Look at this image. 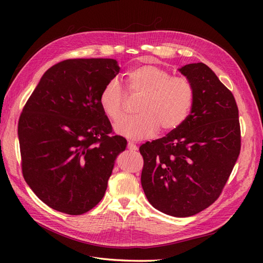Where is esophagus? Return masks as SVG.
<instances>
[{
	"label": "esophagus",
	"mask_w": 263,
	"mask_h": 263,
	"mask_svg": "<svg viewBox=\"0 0 263 263\" xmlns=\"http://www.w3.org/2000/svg\"><path fill=\"white\" fill-rule=\"evenodd\" d=\"M127 147H128L129 150H137V149H138V146L135 145L134 142H132V141L128 142V145H127Z\"/></svg>",
	"instance_id": "obj_1"
}]
</instances>
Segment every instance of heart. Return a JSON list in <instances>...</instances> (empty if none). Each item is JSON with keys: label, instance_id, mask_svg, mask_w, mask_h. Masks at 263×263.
Returning a JSON list of instances; mask_svg holds the SVG:
<instances>
[{"label": "heart", "instance_id": "1", "mask_svg": "<svg viewBox=\"0 0 263 263\" xmlns=\"http://www.w3.org/2000/svg\"><path fill=\"white\" fill-rule=\"evenodd\" d=\"M129 93L141 95L136 117L124 118L115 130L130 139L154 136L161 127L163 132L177 129L191 112L194 102V87L186 78L171 77L168 71L145 65L127 73ZM125 94L116 80L103 87L99 103L110 121L117 122L124 115Z\"/></svg>", "mask_w": 263, "mask_h": 263}]
</instances>
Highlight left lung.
<instances>
[{"instance_id": "8db88e82", "label": "left lung", "mask_w": 263, "mask_h": 263, "mask_svg": "<svg viewBox=\"0 0 263 263\" xmlns=\"http://www.w3.org/2000/svg\"><path fill=\"white\" fill-rule=\"evenodd\" d=\"M194 87L186 121L139 148L141 185L155 209L189 217L219 197L240 154V125L233 93L202 62L179 69Z\"/></svg>"}]
</instances>
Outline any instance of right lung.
Instances as JSON below:
<instances>
[{
	"label": "right lung",
	"mask_w": 263,
	"mask_h": 263,
	"mask_svg": "<svg viewBox=\"0 0 263 263\" xmlns=\"http://www.w3.org/2000/svg\"><path fill=\"white\" fill-rule=\"evenodd\" d=\"M114 59H68L46 71L18 121L22 171L29 187L49 208L81 215L105 194L122 136L99 98L118 74Z\"/></svg>",
	"instance_id": "add662e5"
}]
</instances>
